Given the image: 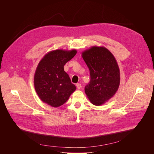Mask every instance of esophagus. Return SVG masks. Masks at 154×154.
<instances>
[{
	"label": "esophagus",
	"instance_id": "1",
	"mask_svg": "<svg viewBox=\"0 0 154 154\" xmlns=\"http://www.w3.org/2000/svg\"><path fill=\"white\" fill-rule=\"evenodd\" d=\"M76 86H77V89H79V90H80V89L81 88V87H82L81 84H80V83H77V84L76 85Z\"/></svg>",
	"mask_w": 154,
	"mask_h": 154
}]
</instances>
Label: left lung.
<instances>
[{
  "instance_id": "obj_1",
  "label": "left lung",
  "mask_w": 154,
  "mask_h": 154,
  "mask_svg": "<svg viewBox=\"0 0 154 154\" xmlns=\"http://www.w3.org/2000/svg\"><path fill=\"white\" fill-rule=\"evenodd\" d=\"M90 69V82L85 88L87 97L100 106L113 97L120 84V71L112 53L103 46H92L82 53Z\"/></svg>"
}]
</instances>
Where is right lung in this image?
Listing matches in <instances>:
<instances>
[{
	"mask_svg": "<svg viewBox=\"0 0 154 154\" xmlns=\"http://www.w3.org/2000/svg\"><path fill=\"white\" fill-rule=\"evenodd\" d=\"M75 49H57L46 54L40 60L34 75V86L39 99L52 107L66 102L76 90L64 66L77 54Z\"/></svg>",
	"mask_w": 154,
	"mask_h": 154,
	"instance_id": "right-lung-1",
	"label": "right lung"
}]
</instances>
